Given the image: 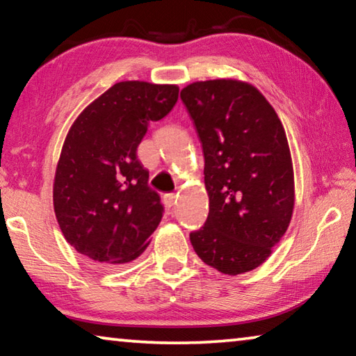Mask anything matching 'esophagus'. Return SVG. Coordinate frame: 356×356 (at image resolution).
<instances>
[{
	"mask_svg": "<svg viewBox=\"0 0 356 356\" xmlns=\"http://www.w3.org/2000/svg\"><path fill=\"white\" fill-rule=\"evenodd\" d=\"M163 200H165L166 207H168V209H171V207H174V204H176L177 196H176V195H172V193H170V195H165Z\"/></svg>",
	"mask_w": 356,
	"mask_h": 356,
	"instance_id": "34e87169",
	"label": "esophagus"
}]
</instances>
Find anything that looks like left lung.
<instances>
[{"label":"left lung","mask_w":356,"mask_h":356,"mask_svg":"<svg viewBox=\"0 0 356 356\" xmlns=\"http://www.w3.org/2000/svg\"><path fill=\"white\" fill-rule=\"evenodd\" d=\"M204 152L209 216L190 242L204 264L236 276L267 261L292 218L293 168L284 127L250 83L196 81L180 91Z\"/></svg>","instance_id":"obj_1"}]
</instances>
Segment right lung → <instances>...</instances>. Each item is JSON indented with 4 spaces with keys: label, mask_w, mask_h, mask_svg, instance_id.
Returning a JSON list of instances; mask_svg holds the SVG:
<instances>
[{
    "label": "right lung",
    "mask_w": 356,
    "mask_h": 356,
    "mask_svg": "<svg viewBox=\"0 0 356 356\" xmlns=\"http://www.w3.org/2000/svg\"><path fill=\"white\" fill-rule=\"evenodd\" d=\"M179 99L176 84L120 81L72 124L59 156L53 206L63 236L94 264H127L147 248L163 216L136 156L147 125Z\"/></svg>",
    "instance_id": "add662e5"
}]
</instances>
